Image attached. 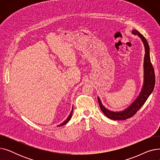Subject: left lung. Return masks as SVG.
Segmentation results:
<instances>
[{
	"instance_id": "obj_1",
	"label": "left lung",
	"mask_w": 160,
	"mask_h": 160,
	"mask_svg": "<svg viewBox=\"0 0 160 160\" xmlns=\"http://www.w3.org/2000/svg\"><path fill=\"white\" fill-rule=\"evenodd\" d=\"M132 33L135 35H138L141 39L142 43L144 44L145 49V54L144 58V82L142 89L139 97L128 108L124 111L119 112H115L108 110L102 104L100 98L98 97V101L100 108V110L104 114L112 120H126L130 118L135 115L137 112L143 105L150 95L152 93L155 86V74L154 70L152 67V63L150 58V48L148 42L138 30H133Z\"/></svg>"
}]
</instances>
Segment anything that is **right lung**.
Returning a JSON list of instances; mask_svg holds the SVG:
<instances>
[{
  "mask_svg": "<svg viewBox=\"0 0 160 160\" xmlns=\"http://www.w3.org/2000/svg\"><path fill=\"white\" fill-rule=\"evenodd\" d=\"M72 112H73V109L72 110V111L71 112V113H70V115H69V116L67 117V119L65 121H63V122H62V124H59L58 127H62V126H63L64 124H67V122H68L69 121V120L71 119V117H72Z\"/></svg>",
  "mask_w": 160,
  "mask_h": 160,
  "instance_id": "add662e5",
  "label": "right lung"
}]
</instances>
